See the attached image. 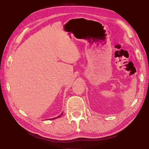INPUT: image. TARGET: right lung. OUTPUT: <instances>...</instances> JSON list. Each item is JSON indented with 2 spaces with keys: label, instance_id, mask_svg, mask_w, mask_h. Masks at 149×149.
<instances>
[{
  "label": "right lung",
  "instance_id": "1",
  "mask_svg": "<svg viewBox=\"0 0 149 149\" xmlns=\"http://www.w3.org/2000/svg\"><path fill=\"white\" fill-rule=\"evenodd\" d=\"M61 115H62V114H61ZM58 117H60V116H58V117H56V118H58ZM53 118V119H55V118Z\"/></svg>",
  "mask_w": 149,
  "mask_h": 149
}]
</instances>
